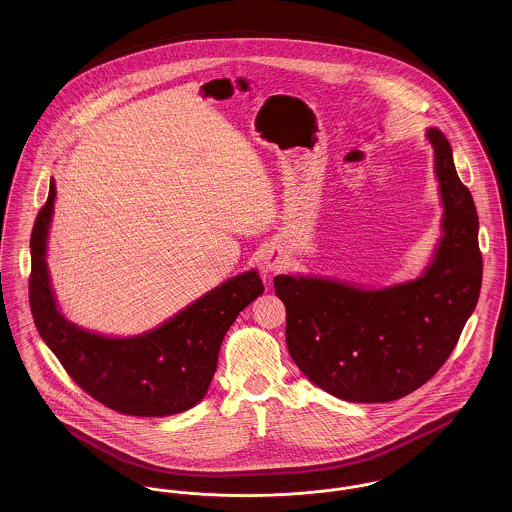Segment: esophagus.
<instances>
[{
	"instance_id": "34e87169",
	"label": "esophagus",
	"mask_w": 512,
	"mask_h": 512,
	"mask_svg": "<svg viewBox=\"0 0 512 512\" xmlns=\"http://www.w3.org/2000/svg\"><path fill=\"white\" fill-rule=\"evenodd\" d=\"M263 267L267 268L268 272H278L286 267V257L278 249H268L263 255Z\"/></svg>"
}]
</instances>
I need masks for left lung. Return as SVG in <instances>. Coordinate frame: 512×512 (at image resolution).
Segmentation results:
<instances>
[{
  "label": "left lung",
  "mask_w": 512,
  "mask_h": 512,
  "mask_svg": "<svg viewBox=\"0 0 512 512\" xmlns=\"http://www.w3.org/2000/svg\"><path fill=\"white\" fill-rule=\"evenodd\" d=\"M441 197V236L424 272L386 288L324 276L274 278L286 305L293 363L318 388L353 403L395 401L426 384L455 349L482 288L478 213L453 151L428 128Z\"/></svg>",
  "instance_id": "left-lung-1"
}]
</instances>
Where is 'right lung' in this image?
I'll list each match as a JSON object with an SVG mask.
<instances>
[{
	"label": "right lung",
	"instance_id": "add662e5",
	"mask_svg": "<svg viewBox=\"0 0 512 512\" xmlns=\"http://www.w3.org/2000/svg\"><path fill=\"white\" fill-rule=\"evenodd\" d=\"M55 195L51 178L30 236L28 297L42 340L82 390L117 413L171 416L192 409L211 386L228 328L265 290L257 270L222 282L144 334L92 332L61 313L51 286L46 255Z\"/></svg>",
	"mask_w": 512,
	"mask_h": 512
}]
</instances>
